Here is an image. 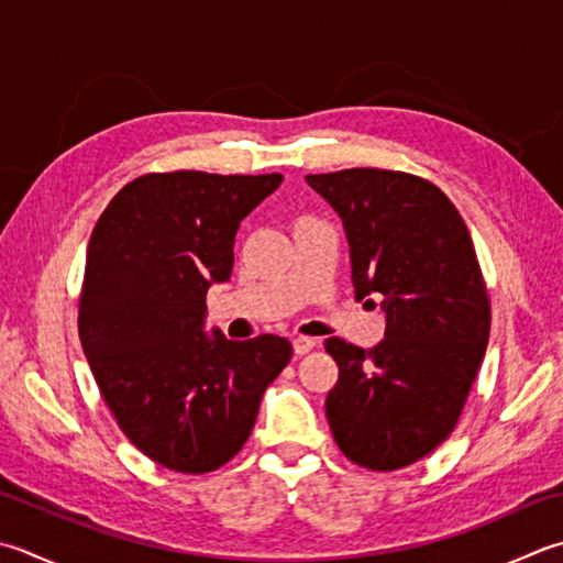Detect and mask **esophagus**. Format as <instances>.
Segmentation results:
<instances>
[{
  "mask_svg": "<svg viewBox=\"0 0 563 563\" xmlns=\"http://www.w3.org/2000/svg\"><path fill=\"white\" fill-rule=\"evenodd\" d=\"M317 346H319L317 339H310V336H295V339H292V349H295L297 356L310 354V351H314Z\"/></svg>",
  "mask_w": 563,
  "mask_h": 563,
  "instance_id": "obj_1",
  "label": "esophagus"
}]
</instances>
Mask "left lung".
Returning <instances> with one entry per match:
<instances>
[{
    "label": "left lung",
    "mask_w": 563,
    "mask_h": 563,
    "mask_svg": "<svg viewBox=\"0 0 563 563\" xmlns=\"http://www.w3.org/2000/svg\"><path fill=\"white\" fill-rule=\"evenodd\" d=\"M346 229L356 297L380 295L385 339L332 336L339 380L327 420L344 456L398 471L454 432L486 356L490 300L459 209L420 175L349 168L307 175Z\"/></svg>",
    "instance_id": "left-lung-1"
}]
</instances>
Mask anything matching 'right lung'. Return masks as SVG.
Instances as JSON below:
<instances>
[{
	"mask_svg": "<svg viewBox=\"0 0 563 563\" xmlns=\"http://www.w3.org/2000/svg\"><path fill=\"white\" fill-rule=\"evenodd\" d=\"M280 183V173H148L95 224L77 302L82 351L121 432L170 471L234 459L292 358L275 334H205L207 290L231 278L241 219Z\"/></svg>",
	"mask_w": 563,
	"mask_h": 563,
	"instance_id": "right-lung-1",
	"label": "right lung"
}]
</instances>
